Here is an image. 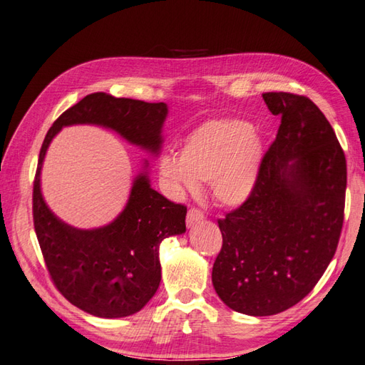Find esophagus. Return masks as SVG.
Masks as SVG:
<instances>
[{"mask_svg":"<svg viewBox=\"0 0 365 365\" xmlns=\"http://www.w3.org/2000/svg\"><path fill=\"white\" fill-rule=\"evenodd\" d=\"M205 220V214L201 212L198 209H189L187 212V218H185V223H187V228H192V226H195L197 223L203 222Z\"/></svg>","mask_w":365,"mask_h":365,"instance_id":"obj_1","label":"esophagus"}]
</instances>
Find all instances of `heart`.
<instances>
[{"label":"heart","mask_w":365,"mask_h":365,"mask_svg":"<svg viewBox=\"0 0 365 365\" xmlns=\"http://www.w3.org/2000/svg\"><path fill=\"white\" fill-rule=\"evenodd\" d=\"M264 158L261 137L244 120H212L190 133L180 158L165 155L159 178L175 197L209 182L210 195L225 206H239L253 193Z\"/></svg>","instance_id":"heart-1"}]
</instances>
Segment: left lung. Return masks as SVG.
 Instances as JSON below:
<instances>
[{
    "mask_svg": "<svg viewBox=\"0 0 365 365\" xmlns=\"http://www.w3.org/2000/svg\"><path fill=\"white\" fill-rule=\"evenodd\" d=\"M262 98L281 125L253 193L218 220L212 267L222 302L255 317L289 309L317 284L341 237L346 189L345 155L322 110L294 93Z\"/></svg>",
    "mask_w": 365,
    "mask_h": 365,
    "instance_id": "1",
    "label": "left lung"
}]
</instances>
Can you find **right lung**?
Wrapping results in <instances>:
<instances>
[{
  "instance_id": "right-lung-1",
  "label": "right lung",
  "mask_w": 365,
  "mask_h": 365,
  "mask_svg": "<svg viewBox=\"0 0 365 365\" xmlns=\"http://www.w3.org/2000/svg\"><path fill=\"white\" fill-rule=\"evenodd\" d=\"M167 114L165 103L92 93L54 121L40 150L32 193L40 250L59 292L95 317H128L150 302L160 282V242L185 232L187 209L151 187L145 159L133 180L126 206L114 220L100 228H75L61 220L42 195L40 176L46 151L62 128L95 125L158 158Z\"/></svg>"
}]
</instances>
